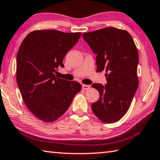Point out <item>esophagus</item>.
Here are the masks:
<instances>
[{"instance_id":"34e87169","label":"esophagus","mask_w":160,"mask_h":160,"mask_svg":"<svg viewBox=\"0 0 160 160\" xmlns=\"http://www.w3.org/2000/svg\"><path fill=\"white\" fill-rule=\"evenodd\" d=\"M90 88V86L88 85H82V90H89Z\"/></svg>"}]
</instances>
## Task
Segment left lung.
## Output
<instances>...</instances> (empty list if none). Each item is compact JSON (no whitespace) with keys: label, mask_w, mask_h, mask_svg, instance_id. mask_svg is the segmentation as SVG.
Listing matches in <instances>:
<instances>
[{"label":"left lung","mask_w":160,"mask_h":160,"mask_svg":"<svg viewBox=\"0 0 160 160\" xmlns=\"http://www.w3.org/2000/svg\"><path fill=\"white\" fill-rule=\"evenodd\" d=\"M82 37L97 54V71L105 70L107 77L105 86L92 85L100 98L91 108L103 122H115L128 112L138 90V48L128 31L112 27L84 32Z\"/></svg>","instance_id":"obj_1"}]
</instances>
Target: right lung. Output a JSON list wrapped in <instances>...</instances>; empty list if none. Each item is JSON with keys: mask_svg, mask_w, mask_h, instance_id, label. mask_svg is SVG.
<instances>
[{"mask_svg": "<svg viewBox=\"0 0 160 160\" xmlns=\"http://www.w3.org/2000/svg\"><path fill=\"white\" fill-rule=\"evenodd\" d=\"M81 32L36 30L22 40L17 54L16 80L25 105L38 119L52 122L66 112L82 88L55 75Z\"/></svg>", "mask_w": 160, "mask_h": 160, "instance_id": "add662e5", "label": "right lung"}]
</instances>
